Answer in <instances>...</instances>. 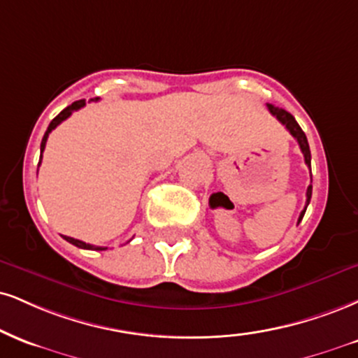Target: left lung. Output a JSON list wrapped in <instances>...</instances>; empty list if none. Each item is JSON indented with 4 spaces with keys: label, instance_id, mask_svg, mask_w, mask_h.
<instances>
[{
    "label": "left lung",
    "instance_id": "left-lung-1",
    "mask_svg": "<svg viewBox=\"0 0 358 358\" xmlns=\"http://www.w3.org/2000/svg\"><path fill=\"white\" fill-rule=\"evenodd\" d=\"M266 106H268L270 113H272L275 118L278 120L280 123L285 124V128H287L288 131H290V135L294 136L296 141H299L300 150H302L303 158H305V165L310 168V163H312V155H310V146H308L307 136H305V133H303L302 128H300V124L296 123V120L294 118V116H292L290 113H288V111H285L283 108H278V106L270 105V103ZM310 198H312V185H308V188H307V201H305V208L302 210V213H300V217H299V223L302 222L303 215H305V212H307V206L310 203Z\"/></svg>",
    "mask_w": 358,
    "mask_h": 358
}]
</instances>
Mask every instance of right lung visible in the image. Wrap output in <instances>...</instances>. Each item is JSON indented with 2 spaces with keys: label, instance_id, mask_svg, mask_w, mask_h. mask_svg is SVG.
<instances>
[{
  "label": "right lung",
  "instance_id": "1",
  "mask_svg": "<svg viewBox=\"0 0 358 358\" xmlns=\"http://www.w3.org/2000/svg\"><path fill=\"white\" fill-rule=\"evenodd\" d=\"M93 101V100H92ZM86 105L85 103V100H78V101H75V103H71L70 106H66V108H64L62 113H59L58 116H56V118H53L51 120V123H50V127H48V130H46V133H45V136H43V140H41V155H43V152H45V146H46V140H48V135L51 131L55 130L56 127H58L59 123L62 122H64V120L68 118V116H70L73 111H76V110H80V108H83V106ZM40 163H41V157H40ZM64 240H66V242H70L71 245H75V247H78V248H85V250H106V247H94V245H90V243H85V242H81V240H76V238H71V236H63Z\"/></svg>",
  "mask_w": 358,
  "mask_h": 358
}]
</instances>
